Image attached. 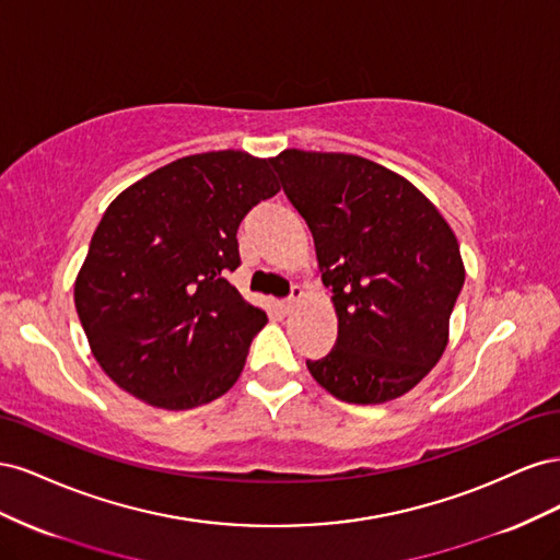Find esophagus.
I'll use <instances>...</instances> for the list:
<instances>
[{
    "label": "esophagus",
    "mask_w": 560,
    "mask_h": 560,
    "mask_svg": "<svg viewBox=\"0 0 560 560\" xmlns=\"http://www.w3.org/2000/svg\"><path fill=\"white\" fill-rule=\"evenodd\" d=\"M301 296H303V290H301L299 284H294V287H292V294H290V299H287V301L282 303V311H284V313H292V311L299 306Z\"/></svg>",
    "instance_id": "obj_1"
}]
</instances>
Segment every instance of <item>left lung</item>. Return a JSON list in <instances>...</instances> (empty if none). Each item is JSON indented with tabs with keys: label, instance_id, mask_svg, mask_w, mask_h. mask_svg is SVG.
Wrapping results in <instances>:
<instances>
[{
	"label": "left lung",
	"instance_id": "left-lung-1",
	"mask_svg": "<svg viewBox=\"0 0 560 560\" xmlns=\"http://www.w3.org/2000/svg\"><path fill=\"white\" fill-rule=\"evenodd\" d=\"M313 233L338 315L313 378L348 404H383L430 374L448 343L465 266L446 219L416 186L352 154L284 149L268 159Z\"/></svg>",
	"mask_w": 560,
	"mask_h": 560
}]
</instances>
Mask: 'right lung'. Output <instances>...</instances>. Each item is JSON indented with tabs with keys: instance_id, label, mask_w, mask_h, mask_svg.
I'll use <instances>...</instances> for the list:
<instances>
[{
	"instance_id": "1",
	"label": "right lung",
	"mask_w": 560,
	"mask_h": 560,
	"mask_svg": "<svg viewBox=\"0 0 560 560\" xmlns=\"http://www.w3.org/2000/svg\"><path fill=\"white\" fill-rule=\"evenodd\" d=\"M280 184L266 159L208 151L118 194L91 238L74 306L105 374L167 411L222 397L268 322L226 280L238 226Z\"/></svg>"
}]
</instances>
